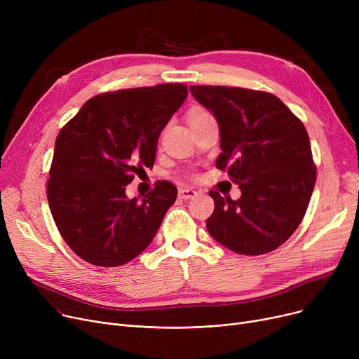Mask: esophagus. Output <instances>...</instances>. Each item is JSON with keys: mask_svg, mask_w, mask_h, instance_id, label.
Masks as SVG:
<instances>
[{"mask_svg": "<svg viewBox=\"0 0 359 359\" xmlns=\"http://www.w3.org/2000/svg\"><path fill=\"white\" fill-rule=\"evenodd\" d=\"M198 195V192L195 189H192V187H180L179 189V196L182 199H191V198H195Z\"/></svg>", "mask_w": 359, "mask_h": 359, "instance_id": "34e87169", "label": "esophagus"}]
</instances>
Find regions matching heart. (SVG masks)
<instances>
[{
    "label": "heart",
    "instance_id": "1",
    "mask_svg": "<svg viewBox=\"0 0 359 359\" xmlns=\"http://www.w3.org/2000/svg\"><path fill=\"white\" fill-rule=\"evenodd\" d=\"M211 113L208 110H205L202 107H192L189 110V115H187V119L192 121V119H198V118H203V116H208Z\"/></svg>",
    "mask_w": 359,
    "mask_h": 359
}]
</instances>
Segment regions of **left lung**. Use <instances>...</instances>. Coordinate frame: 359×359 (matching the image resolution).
Returning a JSON list of instances; mask_svg holds the SVG:
<instances>
[{
	"label": "left lung",
	"instance_id": "left-lung-1",
	"mask_svg": "<svg viewBox=\"0 0 359 359\" xmlns=\"http://www.w3.org/2000/svg\"><path fill=\"white\" fill-rule=\"evenodd\" d=\"M219 126L217 167L238 184L237 201L215 191L208 233L227 249L257 256L284 244L304 218L316 183L310 138L294 113L271 93L191 86Z\"/></svg>",
	"mask_w": 359,
	"mask_h": 359
}]
</instances>
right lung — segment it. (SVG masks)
<instances>
[{
  "label": "right lung",
  "mask_w": 359,
  "mask_h": 359,
  "mask_svg": "<svg viewBox=\"0 0 359 359\" xmlns=\"http://www.w3.org/2000/svg\"><path fill=\"white\" fill-rule=\"evenodd\" d=\"M186 97L180 83L99 94L61 129L46 195L56 227L83 260L121 266L154 238L176 186L160 180L141 202L125 191L153 168L160 132Z\"/></svg>",
  "instance_id": "obj_1"
}]
</instances>
